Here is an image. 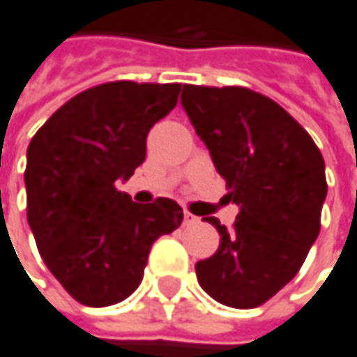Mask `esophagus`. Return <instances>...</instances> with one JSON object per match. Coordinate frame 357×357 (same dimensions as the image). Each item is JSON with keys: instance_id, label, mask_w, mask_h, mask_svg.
Returning <instances> with one entry per match:
<instances>
[{"instance_id": "obj_1", "label": "esophagus", "mask_w": 357, "mask_h": 357, "mask_svg": "<svg viewBox=\"0 0 357 357\" xmlns=\"http://www.w3.org/2000/svg\"><path fill=\"white\" fill-rule=\"evenodd\" d=\"M198 222V216H194L192 212H183V224L185 226H192V224H196Z\"/></svg>"}]
</instances>
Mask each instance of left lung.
<instances>
[{
	"mask_svg": "<svg viewBox=\"0 0 357 357\" xmlns=\"http://www.w3.org/2000/svg\"><path fill=\"white\" fill-rule=\"evenodd\" d=\"M181 105L241 206L218 250L196 264L202 289L218 303L252 309L301 268L321 228L327 196L321 151L273 98L244 86L183 84Z\"/></svg>",
	"mask_w": 357,
	"mask_h": 357,
	"instance_id": "8db88e82",
	"label": "left lung"
}]
</instances>
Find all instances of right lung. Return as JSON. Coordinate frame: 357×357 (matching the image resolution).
Instances as JSON below:
<instances>
[{
  "instance_id": "1",
  "label": "right lung",
  "mask_w": 357,
  "mask_h": 357,
  "mask_svg": "<svg viewBox=\"0 0 357 357\" xmlns=\"http://www.w3.org/2000/svg\"><path fill=\"white\" fill-rule=\"evenodd\" d=\"M181 84L115 80L73 96L32 137L28 222L40 257L78 303L107 307L135 291L159 236L183 220L178 202L135 204L116 190L145 161V139Z\"/></svg>"
}]
</instances>
